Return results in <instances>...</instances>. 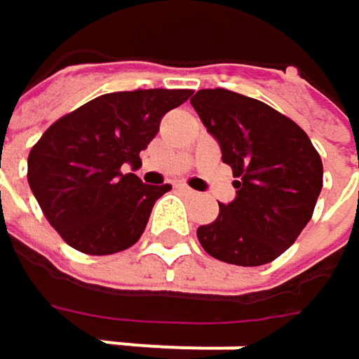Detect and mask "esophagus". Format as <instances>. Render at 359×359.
I'll list each match as a JSON object with an SVG mask.
<instances>
[{
  "label": "esophagus",
  "instance_id": "1",
  "mask_svg": "<svg viewBox=\"0 0 359 359\" xmlns=\"http://www.w3.org/2000/svg\"><path fill=\"white\" fill-rule=\"evenodd\" d=\"M179 189L184 193V195H189V197H195V195H197V193H195L193 189H189L187 184H179Z\"/></svg>",
  "mask_w": 359,
  "mask_h": 359
}]
</instances>
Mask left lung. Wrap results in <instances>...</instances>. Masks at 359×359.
I'll return each mask as SVG.
<instances>
[{
  "label": "left lung",
  "instance_id": "obj_1",
  "mask_svg": "<svg viewBox=\"0 0 359 359\" xmlns=\"http://www.w3.org/2000/svg\"><path fill=\"white\" fill-rule=\"evenodd\" d=\"M191 106L233 168L237 195L197 229L201 248L235 266H262L287 251L312 218L323 160L310 137L270 106L226 89H201Z\"/></svg>",
  "mask_w": 359,
  "mask_h": 359
}]
</instances>
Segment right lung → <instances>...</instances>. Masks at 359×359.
<instances>
[{"label": "right lung", "mask_w": 359, "mask_h": 359, "mask_svg": "<svg viewBox=\"0 0 359 359\" xmlns=\"http://www.w3.org/2000/svg\"><path fill=\"white\" fill-rule=\"evenodd\" d=\"M189 89H141L100 95L53 122L29 154V184L49 224L74 250L109 255L143 235L154 203L170 184H145L133 172L162 118Z\"/></svg>", "instance_id": "1"}]
</instances>
